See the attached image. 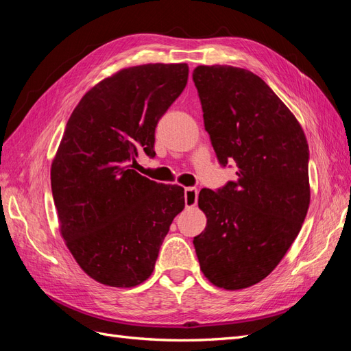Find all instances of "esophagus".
I'll return each instance as SVG.
<instances>
[{"label": "esophagus", "mask_w": 351, "mask_h": 351, "mask_svg": "<svg viewBox=\"0 0 351 351\" xmlns=\"http://www.w3.org/2000/svg\"><path fill=\"white\" fill-rule=\"evenodd\" d=\"M184 204L187 208H193L197 204V189L186 187L184 190Z\"/></svg>", "instance_id": "1"}]
</instances>
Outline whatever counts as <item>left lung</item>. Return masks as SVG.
<instances>
[{
    "mask_svg": "<svg viewBox=\"0 0 351 351\" xmlns=\"http://www.w3.org/2000/svg\"><path fill=\"white\" fill-rule=\"evenodd\" d=\"M193 82L218 161L239 167L236 182L200 190L206 227L193 244L212 284L247 289L277 268L303 226L309 146L294 114L254 73L197 66Z\"/></svg>",
    "mask_w": 351,
    "mask_h": 351,
    "instance_id": "8db88e82",
    "label": "left lung"
}]
</instances>
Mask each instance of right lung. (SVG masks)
Segmentation results:
<instances>
[{
  "label": "right lung",
  "mask_w": 351,
  "mask_h": 351,
  "mask_svg": "<svg viewBox=\"0 0 351 351\" xmlns=\"http://www.w3.org/2000/svg\"><path fill=\"white\" fill-rule=\"evenodd\" d=\"M189 66L121 69L83 95L51 165L61 237L79 267L104 285L151 277L162 240L184 209V189L141 176L137 152L155 156V127L186 88Z\"/></svg>",
  "instance_id": "right-lung-1"
}]
</instances>
